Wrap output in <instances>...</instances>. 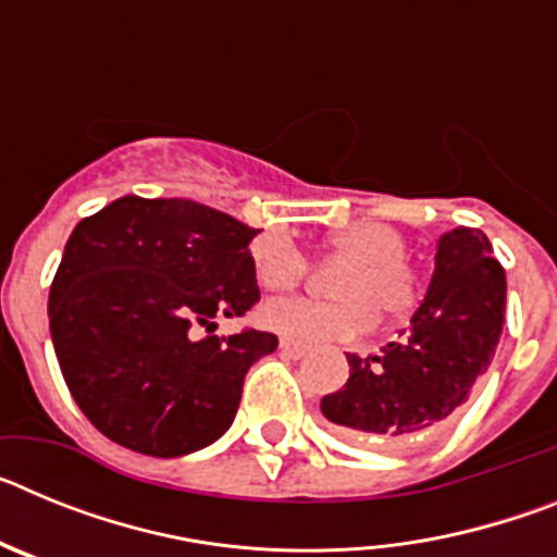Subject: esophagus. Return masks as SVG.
Segmentation results:
<instances>
[{
    "instance_id": "1",
    "label": "esophagus",
    "mask_w": 557,
    "mask_h": 557,
    "mask_svg": "<svg viewBox=\"0 0 557 557\" xmlns=\"http://www.w3.org/2000/svg\"><path fill=\"white\" fill-rule=\"evenodd\" d=\"M278 348H282L284 357H293V359H301L304 354H307V346H304V343H295V339H282Z\"/></svg>"
}]
</instances>
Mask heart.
<instances>
[{
	"label": "heart",
	"mask_w": 557,
	"mask_h": 557,
	"mask_svg": "<svg viewBox=\"0 0 557 557\" xmlns=\"http://www.w3.org/2000/svg\"><path fill=\"white\" fill-rule=\"evenodd\" d=\"M326 250L343 259L332 273L337 298L309 301L287 298L270 301L259 312V321L270 332L298 343H318L329 337H351L366 332L379 318H401L418 304L421 278L407 259V239L387 223H351L326 236ZM250 268L256 282L268 293H287L307 275V256L278 231L256 236L250 245Z\"/></svg>",
	"instance_id": "obj_1"
}]
</instances>
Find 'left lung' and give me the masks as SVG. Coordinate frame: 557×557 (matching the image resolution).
<instances>
[{"mask_svg":"<svg viewBox=\"0 0 557 557\" xmlns=\"http://www.w3.org/2000/svg\"><path fill=\"white\" fill-rule=\"evenodd\" d=\"M505 270L480 228L441 236L435 273L412 326L376 354H348V382L323 416L348 435L398 449L444 430L488 371L505 323Z\"/></svg>","mask_w":557,"mask_h":557,"instance_id":"obj_1","label":"left lung"}]
</instances>
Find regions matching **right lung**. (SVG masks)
<instances>
[{"label": "right lung", "instance_id": "1", "mask_svg": "<svg viewBox=\"0 0 557 557\" xmlns=\"http://www.w3.org/2000/svg\"><path fill=\"white\" fill-rule=\"evenodd\" d=\"M256 234L195 200L139 195L75 225L49 287V332L69 393L113 444L181 457L228 430L245 373L278 346L256 329L214 334L218 314L243 318L259 301Z\"/></svg>", "mask_w": 557, "mask_h": 557}]
</instances>
